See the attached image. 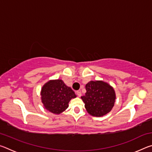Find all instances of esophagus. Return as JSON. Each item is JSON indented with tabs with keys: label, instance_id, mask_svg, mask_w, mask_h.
Wrapping results in <instances>:
<instances>
[{
	"label": "esophagus",
	"instance_id": "1",
	"mask_svg": "<svg viewBox=\"0 0 152 152\" xmlns=\"http://www.w3.org/2000/svg\"><path fill=\"white\" fill-rule=\"evenodd\" d=\"M76 94L78 95V97H80L81 95H82V93H81L80 91H77V92H76Z\"/></svg>",
	"mask_w": 152,
	"mask_h": 152
}]
</instances>
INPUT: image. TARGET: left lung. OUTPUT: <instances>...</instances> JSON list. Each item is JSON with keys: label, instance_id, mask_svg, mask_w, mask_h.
<instances>
[{"label": "left lung", "instance_id": "obj_1", "mask_svg": "<svg viewBox=\"0 0 152 152\" xmlns=\"http://www.w3.org/2000/svg\"><path fill=\"white\" fill-rule=\"evenodd\" d=\"M86 90L85 95L81 99L90 115L102 117L111 110L116 95L110 84L101 80L91 81L86 84Z\"/></svg>", "mask_w": 152, "mask_h": 152}]
</instances>
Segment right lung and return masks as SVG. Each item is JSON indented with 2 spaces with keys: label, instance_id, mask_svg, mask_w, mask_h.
Segmentation results:
<instances>
[{
  "label": "right lung",
  "instance_id": "obj_1",
  "mask_svg": "<svg viewBox=\"0 0 152 152\" xmlns=\"http://www.w3.org/2000/svg\"><path fill=\"white\" fill-rule=\"evenodd\" d=\"M41 98L44 108L53 114H60L68 107L72 99L76 97L70 87L61 80H50L43 86Z\"/></svg>",
  "mask_w": 152,
  "mask_h": 152
}]
</instances>
